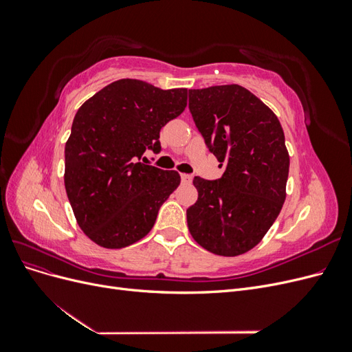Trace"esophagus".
Instances as JSON below:
<instances>
[{
    "label": "esophagus",
    "mask_w": 352,
    "mask_h": 352,
    "mask_svg": "<svg viewBox=\"0 0 352 352\" xmlns=\"http://www.w3.org/2000/svg\"><path fill=\"white\" fill-rule=\"evenodd\" d=\"M180 180H182V184H190V182H192V175L182 173V175H180Z\"/></svg>",
    "instance_id": "1"
}]
</instances>
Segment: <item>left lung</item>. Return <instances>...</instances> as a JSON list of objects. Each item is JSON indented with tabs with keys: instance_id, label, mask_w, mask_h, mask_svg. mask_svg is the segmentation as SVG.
Returning a JSON list of instances; mask_svg holds the SVG:
<instances>
[{
	"instance_id": "left-lung-1",
	"label": "left lung",
	"mask_w": 352,
	"mask_h": 352,
	"mask_svg": "<svg viewBox=\"0 0 352 352\" xmlns=\"http://www.w3.org/2000/svg\"><path fill=\"white\" fill-rule=\"evenodd\" d=\"M189 110L225 172L217 180L194 179L198 199L186 210L188 228L202 248L236 257L264 238L282 210L285 133L267 105L235 83L189 89Z\"/></svg>"
}]
</instances>
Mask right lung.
I'll use <instances>...</instances> for the list:
<instances>
[{
    "label": "right lung",
    "mask_w": 352,
    "mask_h": 352,
    "mask_svg": "<svg viewBox=\"0 0 352 352\" xmlns=\"http://www.w3.org/2000/svg\"><path fill=\"white\" fill-rule=\"evenodd\" d=\"M188 89L120 79L82 104L65 148V186L79 228L102 248H124L148 235L179 186L176 170L140 163L160 146L162 127L182 114Z\"/></svg>",
    "instance_id": "obj_1"
}]
</instances>
